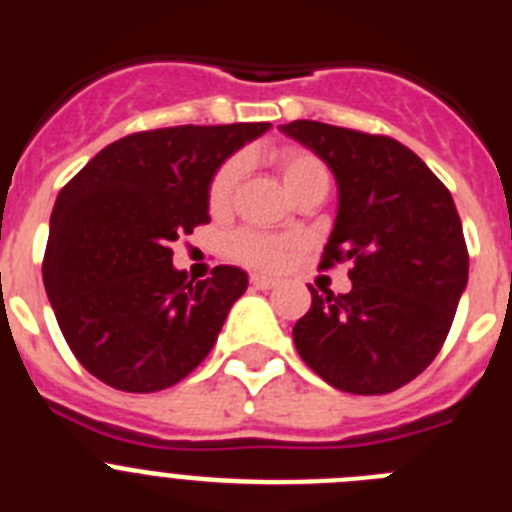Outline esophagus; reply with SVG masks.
I'll return each mask as SVG.
<instances>
[{
	"mask_svg": "<svg viewBox=\"0 0 512 512\" xmlns=\"http://www.w3.org/2000/svg\"><path fill=\"white\" fill-rule=\"evenodd\" d=\"M277 284H279L277 279L261 277V274H253V277H251V287H256V289H274Z\"/></svg>",
	"mask_w": 512,
	"mask_h": 512,
	"instance_id": "esophagus-1",
	"label": "esophagus"
}]
</instances>
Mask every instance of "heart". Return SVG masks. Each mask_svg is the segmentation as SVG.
I'll return each mask as SVG.
<instances>
[{
	"instance_id": "heart-1",
	"label": "heart",
	"mask_w": 512,
	"mask_h": 512,
	"mask_svg": "<svg viewBox=\"0 0 512 512\" xmlns=\"http://www.w3.org/2000/svg\"><path fill=\"white\" fill-rule=\"evenodd\" d=\"M274 164H277V171L282 174L284 187L292 194L305 189L307 184H312L315 179H328V166H325L315 153L305 151V148H282V151L274 156ZM241 174V158H228V161L215 171L210 187H207L210 210L220 212L233 202V194L238 182H241ZM292 248H295L292 241H284V238H277V235L256 233V230H241V233H235L233 241H230V251H233L235 259L253 266V269H279Z\"/></svg>"
}]
</instances>
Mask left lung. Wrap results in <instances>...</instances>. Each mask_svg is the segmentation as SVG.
Instances as JSON below:
<instances>
[{
    "label": "left lung",
    "instance_id": "left-lung-1",
    "mask_svg": "<svg viewBox=\"0 0 512 512\" xmlns=\"http://www.w3.org/2000/svg\"><path fill=\"white\" fill-rule=\"evenodd\" d=\"M338 182L320 269L348 264L351 292L318 295L295 323L312 372L351 395H387L441 351L467 287L469 251L451 192L408 146L315 120L282 125Z\"/></svg>",
    "mask_w": 512,
    "mask_h": 512
}]
</instances>
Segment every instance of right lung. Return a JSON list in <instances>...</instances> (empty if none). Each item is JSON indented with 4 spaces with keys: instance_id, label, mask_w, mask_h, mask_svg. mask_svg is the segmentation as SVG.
<instances>
[{
    "instance_id": "1",
    "label": "right lung",
    "mask_w": 512,
    "mask_h": 512,
    "mask_svg": "<svg viewBox=\"0 0 512 512\" xmlns=\"http://www.w3.org/2000/svg\"><path fill=\"white\" fill-rule=\"evenodd\" d=\"M266 130L233 122L125 135L61 189L43 282L63 338L99 382L166 390L212 351L248 277L215 266L210 279H187L171 266V243L210 223L212 174Z\"/></svg>"
}]
</instances>
